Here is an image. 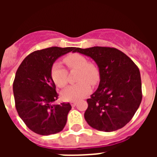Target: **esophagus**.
<instances>
[{
	"label": "esophagus",
	"mask_w": 157,
	"mask_h": 157,
	"mask_svg": "<svg viewBox=\"0 0 157 157\" xmlns=\"http://www.w3.org/2000/svg\"><path fill=\"white\" fill-rule=\"evenodd\" d=\"M70 104H71V106L74 107V106H75L76 104H77V102H76L75 101H71Z\"/></svg>",
	"instance_id": "1"
}]
</instances>
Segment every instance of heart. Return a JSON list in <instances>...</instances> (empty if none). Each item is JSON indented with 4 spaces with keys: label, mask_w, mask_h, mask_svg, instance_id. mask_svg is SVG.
<instances>
[{
    "label": "heart",
    "mask_w": 157,
    "mask_h": 157,
    "mask_svg": "<svg viewBox=\"0 0 157 157\" xmlns=\"http://www.w3.org/2000/svg\"><path fill=\"white\" fill-rule=\"evenodd\" d=\"M63 62L70 70H78L75 85L68 86L62 93L64 101H78L88 95L91 91L90 86H95L100 80L99 69L94 63L88 62L86 56L79 53L69 54ZM51 77L59 88H63L67 84V71L58 62L54 63L51 68Z\"/></svg>",
    "instance_id": "heart-1"
}]
</instances>
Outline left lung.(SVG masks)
Instances as JSON below:
<instances>
[{
	"label": "left lung",
	"instance_id": "left-lung-1",
	"mask_svg": "<svg viewBox=\"0 0 157 157\" xmlns=\"http://www.w3.org/2000/svg\"><path fill=\"white\" fill-rule=\"evenodd\" d=\"M73 52L90 56L99 67V86L87 99L86 121L93 128L105 132L124 127L134 116L142 99L137 65L116 48H75Z\"/></svg>",
	"mask_w": 157,
	"mask_h": 157
}]
</instances>
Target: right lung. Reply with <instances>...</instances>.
I'll list each match as a JSON object with an SVG mask.
<instances>
[{
    "instance_id": "1",
    "label": "right lung",
    "mask_w": 157,
    "mask_h": 157,
    "mask_svg": "<svg viewBox=\"0 0 157 157\" xmlns=\"http://www.w3.org/2000/svg\"><path fill=\"white\" fill-rule=\"evenodd\" d=\"M74 47H50L29 54L19 65L13 82L18 114L27 127L40 135L61 131L71 106L52 105L58 99L51 68L57 58L74 50Z\"/></svg>"
}]
</instances>
